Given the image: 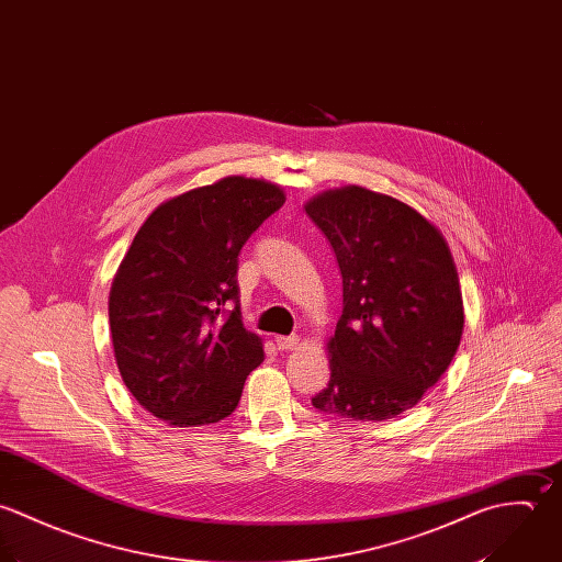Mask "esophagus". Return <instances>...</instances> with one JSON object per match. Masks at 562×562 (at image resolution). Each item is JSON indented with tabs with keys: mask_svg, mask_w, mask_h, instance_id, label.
<instances>
[{
	"mask_svg": "<svg viewBox=\"0 0 562 562\" xmlns=\"http://www.w3.org/2000/svg\"><path fill=\"white\" fill-rule=\"evenodd\" d=\"M276 345H278V349H282V351H289V349H295L297 345H300V337H278L276 338Z\"/></svg>",
	"mask_w": 562,
	"mask_h": 562,
	"instance_id": "esophagus-1",
	"label": "esophagus"
}]
</instances>
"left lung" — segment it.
Wrapping results in <instances>:
<instances>
[{
    "label": "left lung",
    "instance_id": "8db88e82",
    "mask_svg": "<svg viewBox=\"0 0 562 562\" xmlns=\"http://www.w3.org/2000/svg\"><path fill=\"white\" fill-rule=\"evenodd\" d=\"M328 236L342 278V315L328 340L326 415L384 422L413 408L448 371L464 308L441 229L413 206L358 184L304 204Z\"/></svg>",
    "mask_w": 562,
    "mask_h": 562
}]
</instances>
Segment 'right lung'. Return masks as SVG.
Masks as SVG:
<instances>
[{"instance_id":"obj_1","label":"right lung","mask_w":562,"mask_h":562,"mask_svg":"<svg viewBox=\"0 0 562 562\" xmlns=\"http://www.w3.org/2000/svg\"><path fill=\"white\" fill-rule=\"evenodd\" d=\"M284 200L276 182L227 176L162 202L125 251L109 295L114 360L134 400L169 426L232 415L265 360L262 338L240 322L236 267Z\"/></svg>"}]
</instances>
